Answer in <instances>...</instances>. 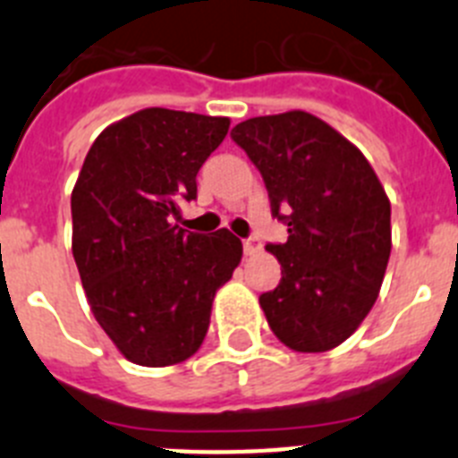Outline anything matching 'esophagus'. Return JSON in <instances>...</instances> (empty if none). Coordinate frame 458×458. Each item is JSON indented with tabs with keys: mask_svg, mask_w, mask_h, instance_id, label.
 <instances>
[{
	"mask_svg": "<svg viewBox=\"0 0 458 458\" xmlns=\"http://www.w3.org/2000/svg\"><path fill=\"white\" fill-rule=\"evenodd\" d=\"M242 250H245V254H250V257H252V254H259L261 252V241H259L257 236L245 238V241H242Z\"/></svg>",
	"mask_w": 458,
	"mask_h": 458,
	"instance_id": "34e87169",
	"label": "esophagus"
}]
</instances>
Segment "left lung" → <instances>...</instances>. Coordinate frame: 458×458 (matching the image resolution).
<instances>
[{"label": "left lung", "instance_id": "left-lung-1", "mask_svg": "<svg viewBox=\"0 0 458 458\" xmlns=\"http://www.w3.org/2000/svg\"><path fill=\"white\" fill-rule=\"evenodd\" d=\"M232 140L264 176L273 217L289 238L266 250L282 279L259 305L298 353L351 337L378 298L392 250L390 199L367 157L326 121L301 109L254 116Z\"/></svg>", "mask_w": 458, "mask_h": 458}]
</instances>
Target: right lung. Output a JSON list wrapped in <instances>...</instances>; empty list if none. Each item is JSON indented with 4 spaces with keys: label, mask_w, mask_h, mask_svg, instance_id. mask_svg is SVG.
I'll return each mask as SVG.
<instances>
[{
    "label": "right lung",
    "mask_w": 458,
    "mask_h": 458,
    "mask_svg": "<svg viewBox=\"0 0 458 458\" xmlns=\"http://www.w3.org/2000/svg\"><path fill=\"white\" fill-rule=\"evenodd\" d=\"M226 116L148 107L107 125L72 188V257L93 317L125 358L169 367L197 353L216 291L241 264L232 232L174 225Z\"/></svg>",
    "instance_id": "obj_1"
}]
</instances>
